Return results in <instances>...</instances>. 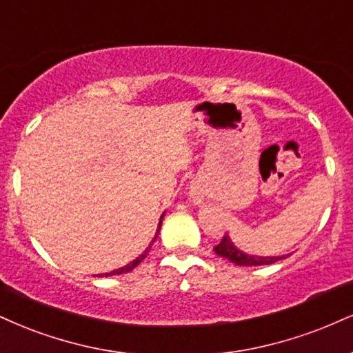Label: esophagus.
Segmentation results:
<instances>
[{
	"label": "esophagus",
	"instance_id": "obj_1",
	"mask_svg": "<svg viewBox=\"0 0 353 353\" xmlns=\"http://www.w3.org/2000/svg\"><path fill=\"white\" fill-rule=\"evenodd\" d=\"M189 194H190V199H192L194 203H201V202L203 201V192H202V189H199V188H190Z\"/></svg>",
	"mask_w": 353,
	"mask_h": 353
}]
</instances>
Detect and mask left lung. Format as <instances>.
I'll use <instances>...</instances> for the list:
<instances>
[{"instance_id":"8db88e82","label":"left lung","mask_w":353,"mask_h":353,"mask_svg":"<svg viewBox=\"0 0 353 353\" xmlns=\"http://www.w3.org/2000/svg\"><path fill=\"white\" fill-rule=\"evenodd\" d=\"M214 252L219 254V256L227 258L228 261L235 263L239 266H261V265H273V263L284 260L290 254H283V256H254V254H246L243 252H240L233 241L230 240V236L225 233L223 239L220 240V243L215 246Z\"/></svg>"}]
</instances>
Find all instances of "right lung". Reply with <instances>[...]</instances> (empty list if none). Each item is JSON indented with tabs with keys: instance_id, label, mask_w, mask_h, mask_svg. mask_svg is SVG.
Instances as JSON below:
<instances>
[{
	"instance_id": "add662e5",
	"label": "right lung",
	"mask_w": 353,
	"mask_h": 353,
	"mask_svg": "<svg viewBox=\"0 0 353 353\" xmlns=\"http://www.w3.org/2000/svg\"><path fill=\"white\" fill-rule=\"evenodd\" d=\"M161 219H163V217H161ZM159 228H161V220H159V227H158V230H156V235H154V239H152V241H151V245H152V243H154V240H156V239H158V233H159ZM151 245H150V246H148V248H146V250H144V252H143L141 254H139V256H138V258H136V260H133V261H131V263H128V265H126V266H123V268H120V270H114V271H110V273H105V274H99V278H100V276H113V274H123V273H128V271H131V270H134V268H136V266H138V265H139V263H141V261L144 260V258H146V256H148V253H150V250H151Z\"/></svg>"
}]
</instances>
